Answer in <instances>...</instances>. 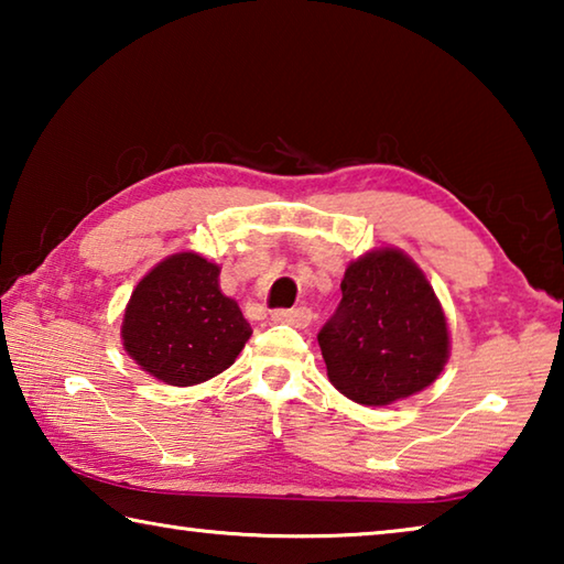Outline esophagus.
<instances>
[{
	"instance_id": "obj_1",
	"label": "esophagus",
	"mask_w": 564,
	"mask_h": 564,
	"mask_svg": "<svg viewBox=\"0 0 564 564\" xmlns=\"http://www.w3.org/2000/svg\"><path fill=\"white\" fill-rule=\"evenodd\" d=\"M275 323H289L293 328H305L313 318V313L308 308H281V311H273L271 316Z\"/></svg>"
}]
</instances>
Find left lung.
I'll return each instance as SVG.
<instances>
[{
    "label": "left lung",
    "instance_id": "8db88e82",
    "mask_svg": "<svg viewBox=\"0 0 564 564\" xmlns=\"http://www.w3.org/2000/svg\"><path fill=\"white\" fill-rule=\"evenodd\" d=\"M343 299L318 333L328 378L360 405H390L441 376L451 336L425 273L398 248L352 261Z\"/></svg>",
    "mask_w": 564,
    "mask_h": 564
}]
</instances>
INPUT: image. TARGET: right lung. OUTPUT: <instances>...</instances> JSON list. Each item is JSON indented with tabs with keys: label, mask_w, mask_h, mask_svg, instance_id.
Segmentation results:
<instances>
[{
	"label": "right lung",
	"mask_w": 564,
	"mask_h": 564,
	"mask_svg": "<svg viewBox=\"0 0 564 564\" xmlns=\"http://www.w3.org/2000/svg\"><path fill=\"white\" fill-rule=\"evenodd\" d=\"M216 263L174 253L133 289L121 340L149 376L169 386H196L234 366L251 326L234 299L218 289Z\"/></svg>",
	"instance_id": "obj_1"
}]
</instances>
